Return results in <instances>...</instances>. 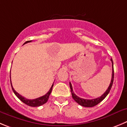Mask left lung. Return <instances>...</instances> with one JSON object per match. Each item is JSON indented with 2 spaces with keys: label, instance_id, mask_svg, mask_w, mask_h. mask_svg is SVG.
Masks as SVG:
<instances>
[{
  "label": "left lung",
  "instance_id": "8db88e82",
  "mask_svg": "<svg viewBox=\"0 0 127 127\" xmlns=\"http://www.w3.org/2000/svg\"><path fill=\"white\" fill-rule=\"evenodd\" d=\"M111 61H112V80H111V82H110V85H109L108 88L106 90V92L101 96L98 97L97 98H95V99H83V98H81L80 97L78 96L77 95H76L74 94V93L73 92V87H72V85L70 82H69V86H70V89H71V92L72 94V97H73V99H74V101L78 103L79 105H80L81 106H85V107H93V106H95V105H98L99 103L101 102L102 100H103L105 98V97L108 95V94L110 92V90L112 88V85H113V79H114V69H113V63L112 59H111Z\"/></svg>",
  "mask_w": 127,
  "mask_h": 127
}]
</instances>
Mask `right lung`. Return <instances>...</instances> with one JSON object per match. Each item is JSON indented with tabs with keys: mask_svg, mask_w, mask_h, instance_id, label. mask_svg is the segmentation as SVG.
<instances>
[{
	"mask_svg": "<svg viewBox=\"0 0 127 127\" xmlns=\"http://www.w3.org/2000/svg\"><path fill=\"white\" fill-rule=\"evenodd\" d=\"M32 41H26L24 44L26 43H28V42H31ZM10 84H11V86H12V89L13 92H14V94L16 95V96L19 98V99L22 101L24 103H25L26 105H28V106H32V107H37V106H41V105H44V103H46V102L47 101L48 99H49V95H50L51 93L52 92V90H53V85L51 86V87L50 90H49V92H47L45 95L39 97V98H35V99H27V98H24V96H21V95L19 94L17 92H15V90L14 89V88L12 87V83H11V80H10Z\"/></svg>",
	"mask_w": 127,
	"mask_h": 127,
	"instance_id": "1",
	"label": "right lung"
}]
</instances>
